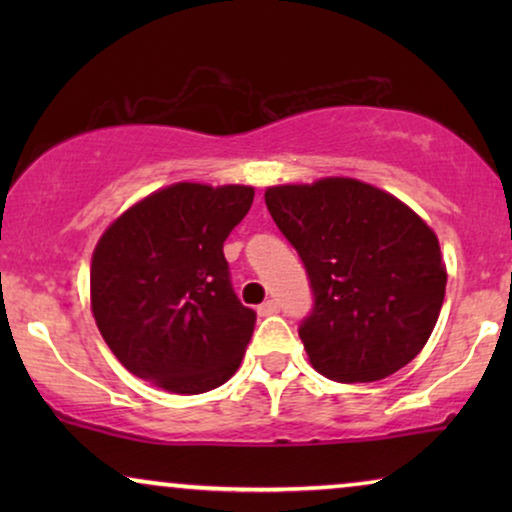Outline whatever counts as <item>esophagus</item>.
I'll return each instance as SVG.
<instances>
[{
	"instance_id": "esophagus-1",
	"label": "esophagus",
	"mask_w": 512,
	"mask_h": 512,
	"mask_svg": "<svg viewBox=\"0 0 512 512\" xmlns=\"http://www.w3.org/2000/svg\"><path fill=\"white\" fill-rule=\"evenodd\" d=\"M277 312H279L277 300H265V303L258 305V314H261V317H270V314H277Z\"/></svg>"
}]
</instances>
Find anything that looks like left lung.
<instances>
[{
	"label": "left lung",
	"mask_w": 512,
	"mask_h": 512,
	"mask_svg": "<svg viewBox=\"0 0 512 512\" xmlns=\"http://www.w3.org/2000/svg\"><path fill=\"white\" fill-rule=\"evenodd\" d=\"M265 205L310 277L298 335L312 368L352 384L408 366L445 300L436 233L394 195L347 177L272 186Z\"/></svg>",
	"instance_id": "8db88e82"
}]
</instances>
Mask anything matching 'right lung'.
<instances>
[{
    "instance_id": "1",
    "label": "right lung",
    "mask_w": 512,
    "mask_h": 512,
    "mask_svg": "<svg viewBox=\"0 0 512 512\" xmlns=\"http://www.w3.org/2000/svg\"><path fill=\"white\" fill-rule=\"evenodd\" d=\"M251 202V186L181 181L104 230L90 265V307L132 375L172 394H205L240 368L256 312L235 296L223 242Z\"/></svg>"
}]
</instances>
